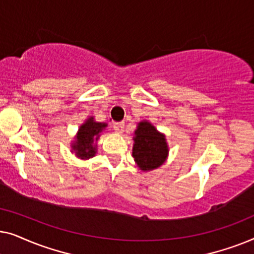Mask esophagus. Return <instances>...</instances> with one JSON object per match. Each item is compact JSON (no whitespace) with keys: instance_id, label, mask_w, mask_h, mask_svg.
<instances>
[{"instance_id":"obj_1","label":"esophagus","mask_w":254,"mask_h":254,"mask_svg":"<svg viewBox=\"0 0 254 254\" xmlns=\"http://www.w3.org/2000/svg\"><path fill=\"white\" fill-rule=\"evenodd\" d=\"M124 127H125L124 123H114L113 124L114 130H116L117 133H119V134H121L124 131Z\"/></svg>"}]
</instances>
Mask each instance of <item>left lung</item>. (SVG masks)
I'll list each match as a JSON object with an SVG mask.
<instances>
[{"instance_id":"8db88e82","label":"left lung","mask_w":254,"mask_h":254,"mask_svg":"<svg viewBox=\"0 0 254 254\" xmlns=\"http://www.w3.org/2000/svg\"><path fill=\"white\" fill-rule=\"evenodd\" d=\"M133 157L143 172L158 169L168 159L169 144L165 135L148 120L137 124L133 136Z\"/></svg>"}]
</instances>
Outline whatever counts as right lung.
I'll use <instances>...</instances> for the list:
<instances>
[{
	"mask_svg": "<svg viewBox=\"0 0 254 254\" xmlns=\"http://www.w3.org/2000/svg\"><path fill=\"white\" fill-rule=\"evenodd\" d=\"M106 127V123H98L93 117H89L79 126L74 141H71L70 151L74 152L79 159L95 157L97 154V141Z\"/></svg>",
	"mask_w": 254,
	"mask_h": 254,
	"instance_id": "1",
	"label": "right lung"
}]
</instances>
